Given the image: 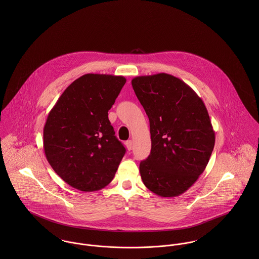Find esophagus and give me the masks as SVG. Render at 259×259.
Instances as JSON below:
<instances>
[{
	"instance_id": "obj_1",
	"label": "esophagus",
	"mask_w": 259,
	"mask_h": 259,
	"mask_svg": "<svg viewBox=\"0 0 259 259\" xmlns=\"http://www.w3.org/2000/svg\"><path fill=\"white\" fill-rule=\"evenodd\" d=\"M133 141H127L126 143H125V147H126V148H127V150H132L133 149Z\"/></svg>"
}]
</instances>
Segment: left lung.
Masks as SVG:
<instances>
[{
  "label": "left lung",
  "mask_w": 259,
  "mask_h": 259,
  "mask_svg": "<svg viewBox=\"0 0 259 259\" xmlns=\"http://www.w3.org/2000/svg\"><path fill=\"white\" fill-rule=\"evenodd\" d=\"M149 119L151 150L140 163L144 185L161 197L183 194L204 171L215 135L202 100L171 74L132 79Z\"/></svg>",
  "instance_id": "obj_1"
}]
</instances>
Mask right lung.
Returning <instances> with one entry per match:
<instances>
[{
	"mask_svg": "<svg viewBox=\"0 0 259 259\" xmlns=\"http://www.w3.org/2000/svg\"><path fill=\"white\" fill-rule=\"evenodd\" d=\"M126 79L87 74L74 80L48 114L44 149L55 172L80 191H97L112 181L125 148L109 120Z\"/></svg>",
	"mask_w": 259,
	"mask_h": 259,
	"instance_id": "add662e5",
	"label": "right lung"
}]
</instances>
